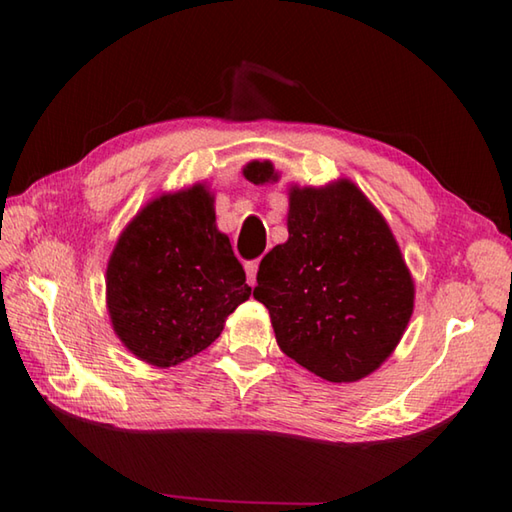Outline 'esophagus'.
<instances>
[{"mask_svg": "<svg viewBox=\"0 0 512 512\" xmlns=\"http://www.w3.org/2000/svg\"><path fill=\"white\" fill-rule=\"evenodd\" d=\"M246 281H248V286H255V275H257V268H259V264L257 262H248L246 266Z\"/></svg>", "mask_w": 512, "mask_h": 512, "instance_id": "1", "label": "esophagus"}]
</instances>
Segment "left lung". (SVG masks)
I'll return each mask as SVG.
<instances>
[{
  "instance_id": "obj_1",
  "label": "left lung",
  "mask_w": 512,
  "mask_h": 512,
  "mask_svg": "<svg viewBox=\"0 0 512 512\" xmlns=\"http://www.w3.org/2000/svg\"><path fill=\"white\" fill-rule=\"evenodd\" d=\"M244 178L273 184L270 160ZM253 297L281 352L330 383H356L394 354L416 286L394 233L352 180L288 189V239L262 259Z\"/></svg>"
}]
</instances>
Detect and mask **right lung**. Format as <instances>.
I'll return each mask as SVG.
<instances>
[{
    "label": "right lung",
    "instance_id": "obj_1",
    "mask_svg": "<svg viewBox=\"0 0 512 512\" xmlns=\"http://www.w3.org/2000/svg\"><path fill=\"white\" fill-rule=\"evenodd\" d=\"M248 297L246 273L215 224L206 182L149 200L107 259L112 330L138 361L160 369L206 350Z\"/></svg>",
    "mask_w": 512,
    "mask_h": 512
}]
</instances>
